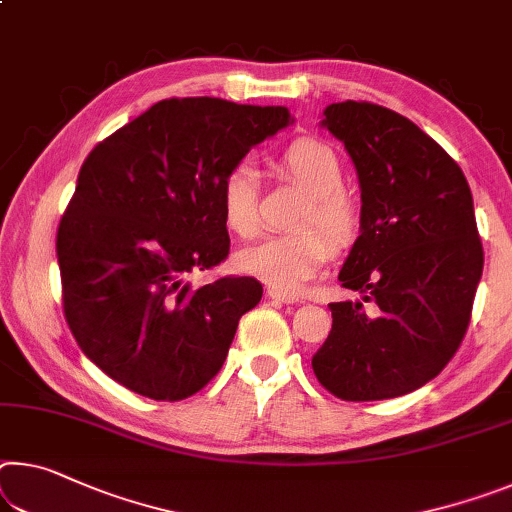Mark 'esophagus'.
<instances>
[{"instance_id":"34e87169","label":"esophagus","mask_w":512,"mask_h":512,"mask_svg":"<svg viewBox=\"0 0 512 512\" xmlns=\"http://www.w3.org/2000/svg\"><path fill=\"white\" fill-rule=\"evenodd\" d=\"M266 294H269L273 300H280V303H298V296L296 294H287V291H280V289H269L266 291Z\"/></svg>"}]
</instances>
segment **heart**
<instances>
[{"label": "heart", "mask_w": 512, "mask_h": 512, "mask_svg": "<svg viewBox=\"0 0 512 512\" xmlns=\"http://www.w3.org/2000/svg\"><path fill=\"white\" fill-rule=\"evenodd\" d=\"M273 173L307 191L294 234H280L243 248L239 269L280 291H298L328 262L336 246H346L360 230V207L344 189V166L332 145L298 139L278 154ZM218 205L227 230L241 239L259 232V180L250 164L227 168L218 186Z\"/></svg>", "instance_id": "1"}]
</instances>
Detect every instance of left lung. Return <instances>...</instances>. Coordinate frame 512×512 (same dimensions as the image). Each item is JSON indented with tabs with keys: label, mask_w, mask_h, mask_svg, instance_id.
<instances>
[{
	"label": "left lung",
	"mask_w": 512,
	"mask_h": 512,
	"mask_svg": "<svg viewBox=\"0 0 512 512\" xmlns=\"http://www.w3.org/2000/svg\"><path fill=\"white\" fill-rule=\"evenodd\" d=\"M323 116L358 170L362 234L339 282L362 300L330 303L332 330L312 369L342 401L394 399L449 364L472 319L483 273L472 191L401 113L346 100Z\"/></svg>",
	"instance_id": "left-lung-1"
}]
</instances>
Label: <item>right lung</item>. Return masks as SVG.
Listing matches in <instances>:
<instances>
[{"label":"right lung","mask_w":512,"mask_h":512,"mask_svg":"<svg viewBox=\"0 0 512 512\" xmlns=\"http://www.w3.org/2000/svg\"><path fill=\"white\" fill-rule=\"evenodd\" d=\"M291 123L287 107L170 97L100 141L81 164L56 232L66 323L109 378L182 401L218 371L255 278L186 282L230 255L218 205L227 168Z\"/></svg>","instance_id":"right-lung-1"}]
</instances>
